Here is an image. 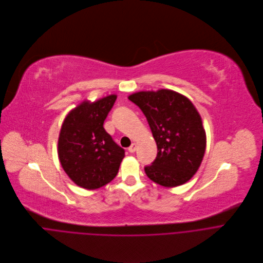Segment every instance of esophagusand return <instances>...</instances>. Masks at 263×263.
<instances>
[{"instance_id":"obj_1","label":"esophagus","mask_w":263,"mask_h":263,"mask_svg":"<svg viewBox=\"0 0 263 263\" xmlns=\"http://www.w3.org/2000/svg\"><path fill=\"white\" fill-rule=\"evenodd\" d=\"M136 148H137V145H136V143H132L129 147H128V151L130 152V153H134L135 151H136Z\"/></svg>"}]
</instances>
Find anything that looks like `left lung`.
I'll list each match as a JSON object with an SVG mask.
<instances>
[{"label":"left lung","mask_w":263,"mask_h":263,"mask_svg":"<svg viewBox=\"0 0 263 263\" xmlns=\"http://www.w3.org/2000/svg\"><path fill=\"white\" fill-rule=\"evenodd\" d=\"M145 116L157 143L156 159L144 167L146 176L164 187L188 182L198 170L206 138L201 118L185 96L170 90L129 96Z\"/></svg>","instance_id":"8db88e82"}]
</instances>
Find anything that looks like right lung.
Instances as JSON below:
<instances>
[{
  "label": "right lung",
  "mask_w": 263,
  "mask_h": 263,
  "mask_svg": "<svg viewBox=\"0 0 263 263\" xmlns=\"http://www.w3.org/2000/svg\"><path fill=\"white\" fill-rule=\"evenodd\" d=\"M117 100L110 95L83 102L66 117L60 132L58 153L63 169L79 187L98 189L119 172L125 149L115 142L103 124Z\"/></svg>",
  "instance_id": "1"
}]
</instances>
